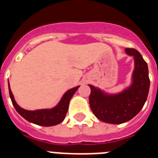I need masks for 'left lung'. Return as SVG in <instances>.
<instances>
[{"mask_svg":"<svg viewBox=\"0 0 158 158\" xmlns=\"http://www.w3.org/2000/svg\"><path fill=\"white\" fill-rule=\"evenodd\" d=\"M126 54L134 57L135 69L130 87L115 94H109L94 85L89 105L95 116L109 124H122L134 118L144 105L149 91L148 68L143 56L134 48H126Z\"/></svg>","mask_w":158,"mask_h":158,"instance_id":"obj_1","label":"left lung"}]
</instances>
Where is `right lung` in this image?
Segmentation results:
<instances>
[{
    "label": "right lung",
    "instance_id": "add662e5",
    "mask_svg": "<svg viewBox=\"0 0 158 158\" xmlns=\"http://www.w3.org/2000/svg\"><path fill=\"white\" fill-rule=\"evenodd\" d=\"M9 86V94L10 97L11 102L13 104L14 107L15 108L17 112L19 115L28 120L29 122L33 123L35 125H41V126H53V125H58L60 122H62L65 118L66 113L68 111L69 108V103L70 99L74 94V93L77 91L79 86L74 87L73 89H69L68 91L64 93V94L62 96L60 101L58 102L55 107L51 108V109H40V110H28L20 107L17 104V102L15 100L14 95L11 92V89L10 88V84L8 81Z\"/></svg>",
    "mask_w": 158,
    "mask_h": 158
}]
</instances>
